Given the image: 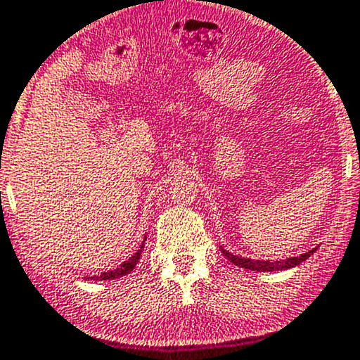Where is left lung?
Listing matches in <instances>:
<instances>
[{
    "instance_id": "1",
    "label": "left lung",
    "mask_w": 360,
    "mask_h": 360,
    "mask_svg": "<svg viewBox=\"0 0 360 360\" xmlns=\"http://www.w3.org/2000/svg\"><path fill=\"white\" fill-rule=\"evenodd\" d=\"M221 252H223V255L228 258L229 262H233V264L238 265V267H243L246 270H257V272H277V270H288L302 264L306 258H309L314 252H316V248L309 250V252L302 253L300 257L285 258V260H252V258L233 255L231 252L224 250L223 246H221Z\"/></svg>"
}]
</instances>
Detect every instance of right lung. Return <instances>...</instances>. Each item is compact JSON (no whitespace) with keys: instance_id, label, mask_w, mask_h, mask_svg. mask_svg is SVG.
<instances>
[{"instance_id":"obj_1","label":"right lung","mask_w":360,"mask_h":360,"mask_svg":"<svg viewBox=\"0 0 360 360\" xmlns=\"http://www.w3.org/2000/svg\"><path fill=\"white\" fill-rule=\"evenodd\" d=\"M144 241H146V238H144ZM144 241H143V243H141L139 250H137V252L134 253V255H132L131 258H127L126 262H122V264H120L119 267L114 269V270H108V272L100 274V276H91V277H86L88 281H114V278H119V277L127 276V274L131 272V270L136 267L137 262H139L141 253H143V250H144Z\"/></svg>"}]
</instances>
